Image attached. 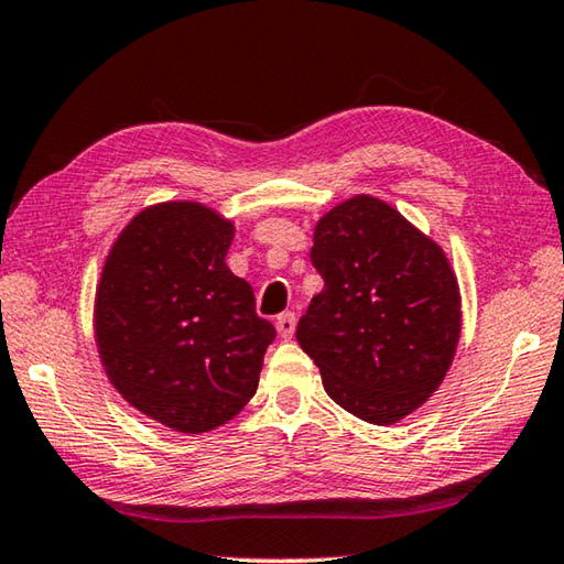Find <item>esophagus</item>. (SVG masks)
<instances>
[{"label":"esophagus","instance_id":"esophagus-1","mask_svg":"<svg viewBox=\"0 0 564 564\" xmlns=\"http://www.w3.org/2000/svg\"><path fill=\"white\" fill-rule=\"evenodd\" d=\"M278 334L282 336V338H292L294 336V326H296V316H294V312H284V314H280L278 316Z\"/></svg>","mask_w":564,"mask_h":564}]
</instances>
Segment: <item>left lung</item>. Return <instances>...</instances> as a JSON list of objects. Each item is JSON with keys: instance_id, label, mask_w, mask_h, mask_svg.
I'll list each match as a JSON object with an SVG mask.
<instances>
[{"instance_id": "obj_1", "label": "left lung", "mask_w": 564, "mask_h": 564, "mask_svg": "<svg viewBox=\"0 0 564 564\" xmlns=\"http://www.w3.org/2000/svg\"><path fill=\"white\" fill-rule=\"evenodd\" d=\"M312 264L324 278L296 324L336 405L370 424L417 410L452 366L459 284L437 242L373 196L316 223Z\"/></svg>"}]
</instances>
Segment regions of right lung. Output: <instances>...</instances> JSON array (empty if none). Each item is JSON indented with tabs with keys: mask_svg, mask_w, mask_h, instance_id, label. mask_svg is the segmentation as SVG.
Instances as JSON below:
<instances>
[{
	"mask_svg": "<svg viewBox=\"0 0 564 564\" xmlns=\"http://www.w3.org/2000/svg\"><path fill=\"white\" fill-rule=\"evenodd\" d=\"M232 223L191 200L134 216L105 260L95 341L117 392L147 417L200 434L258 390L274 326L226 264Z\"/></svg>",
	"mask_w": 564,
	"mask_h": 564,
	"instance_id": "right-lung-1",
	"label": "right lung"
}]
</instances>
